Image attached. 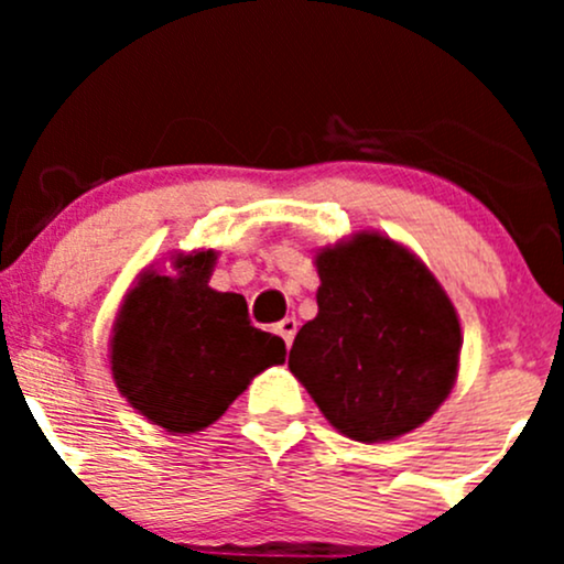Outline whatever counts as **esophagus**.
Listing matches in <instances>:
<instances>
[{"label": "esophagus", "instance_id": "obj_1", "mask_svg": "<svg viewBox=\"0 0 564 564\" xmlns=\"http://www.w3.org/2000/svg\"><path fill=\"white\" fill-rule=\"evenodd\" d=\"M275 332L281 334V339L286 341V347H291V341H294V336H296V318H283L275 326Z\"/></svg>", "mask_w": 564, "mask_h": 564}]
</instances>
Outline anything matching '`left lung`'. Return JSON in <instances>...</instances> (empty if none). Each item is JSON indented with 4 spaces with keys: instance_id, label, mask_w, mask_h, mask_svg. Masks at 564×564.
<instances>
[{
    "instance_id": "1",
    "label": "left lung",
    "mask_w": 564,
    "mask_h": 564,
    "mask_svg": "<svg viewBox=\"0 0 564 564\" xmlns=\"http://www.w3.org/2000/svg\"><path fill=\"white\" fill-rule=\"evenodd\" d=\"M318 315L289 368L341 435L379 443L424 424L456 381L462 328L435 275L379 232L318 254Z\"/></svg>"
}]
</instances>
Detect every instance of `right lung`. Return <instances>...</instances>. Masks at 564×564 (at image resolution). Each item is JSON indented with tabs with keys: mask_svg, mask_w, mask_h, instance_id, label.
<instances>
[{
	"mask_svg": "<svg viewBox=\"0 0 564 564\" xmlns=\"http://www.w3.org/2000/svg\"><path fill=\"white\" fill-rule=\"evenodd\" d=\"M215 251L180 257L127 294L111 341L121 394L153 424L191 435L215 424L249 381L286 360L281 336L251 326L241 294L209 286Z\"/></svg>",
	"mask_w": 564,
	"mask_h": 564,
	"instance_id": "1",
	"label": "right lung"
}]
</instances>
